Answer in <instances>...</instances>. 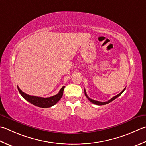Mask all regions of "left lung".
<instances>
[{
  "instance_id": "obj_1",
  "label": "left lung",
  "mask_w": 146,
  "mask_h": 146,
  "mask_svg": "<svg viewBox=\"0 0 146 146\" xmlns=\"http://www.w3.org/2000/svg\"><path fill=\"white\" fill-rule=\"evenodd\" d=\"M125 88H125L120 93H119V94H118V95H116V96H115V97H113V98H112L110 100H109V101H106V102H100V101H95V100H93V99H90V98H88V96L87 95L86 92H85V90H84V92H85V96H86L87 98V99H88V100H89V101H90L91 102H92L93 104H97V105H104V104H106L110 103V102H111V101H113V100H115V99H116L117 98H118V97H119L123 92H124V90H125Z\"/></svg>"
}]
</instances>
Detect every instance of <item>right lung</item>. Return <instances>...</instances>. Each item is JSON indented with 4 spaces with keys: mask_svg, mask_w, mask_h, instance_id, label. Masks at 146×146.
I'll use <instances>...</instances> for the list:
<instances>
[{
    "mask_svg": "<svg viewBox=\"0 0 146 146\" xmlns=\"http://www.w3.org/2000/svg\"><path fill=\"white\" fill-rule=\"evenodd\" d=\"M64 86L62 87L61 90H59V92L58 94H56L55 96H53L52 97H49V98H41V97H36V96H30L28 94H26L23 92V91L20 89L19 87L18 86V89L19 90V92L22 96L23 98L27 100L30 103H31L33 105L36 106L40 108H50L52 106L55 105L57 102H58L61 98H62V95H63V91Z\"/></svg>",
    "mask_w": 146,
    "mask_h": 146,
    "instance_id": "right-lung-1",
    "label": "right lung"
}]
</instances>
